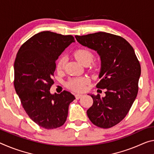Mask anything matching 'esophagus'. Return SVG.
I'll use <instances>...</instances> for the list:
<instances>
[{
  "label": "esophagus",
  "mask_w": 154,
  "mask_h": 154,
  "mask_svg": "<svg viewBox=\"0 0 154 154\" xmlns=\"http://www.w3.org/2000/svg\"><path fill=\"white\" fill-rule=\"evenodd\" d=\"M82 97H83V94H75V98H76V99H79Z\"/></svg>",
  "instance_id": "esophagus-1"
}]
</instances>
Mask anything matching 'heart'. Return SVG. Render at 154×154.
Returning <instances> with one entry per match:
<instances>
[{
    "label": "heart",
    "instance_id": "obj_1",
    "mask_svg": "<svg viewBox=\"0 0 154 154\" xmlns=\"http://www.w3.org/2000/svg\"><path fill=\"white\" fill-rule=\"evenodd\" d=\"M74 55L80 64L85 65L89 64L93 60L94 55L92 51L87 48H79L74 52ZM65 64V59L60 57L56 62V70L61 71L64 69ZM88 83V79L86 77H75L70 79L67 82V87L75 92H82L85 89V86Z\"/></svg>",
    "mask_w": 154,
    "mask_h": 154
}]
</instances>
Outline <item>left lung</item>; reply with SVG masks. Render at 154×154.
Here are the masks:
<instances>
[{"label":"left lung","mask_w":154,"mask_h":154,"mask_svg":"<svg viewBox=\"0 0 154 154\" xmlns=\"http://www.w3.org/2000/svg\"><path fill=\"white\" fill-rule=\"evenodd\" d=\"M75 38L82 45L97 51L101 61L97 88L106 89V96L90 94L93 104L87 115L99 128H110L125 118L137 96L140 63L132 46L121 36L98 32Z\"/></svg>","instance_id":"1"}]
</instances>
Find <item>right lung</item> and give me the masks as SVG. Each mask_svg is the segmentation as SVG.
Listing matches in <instances>:
<instances>
[{
    "label": "right lung",
    "instance_id": "right-lung-1",
    "mask_svg": "<svg viewBox=\"0 0 154 154\" xmlns=\"http://www.w3.org/2000/svg\"><path fill=\"white\" fill-rule=\"evenodd\" d=\"M75 42L72 35L42 31L20 46L14 62V88L31 120L43 128H60L66 121L68 106L75 99L70 92L51 94L56 60Z\"/></svg>",
    "mask_w": 154,
    "mask_h": 154
}]
</instances>
